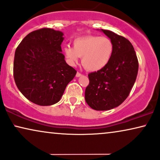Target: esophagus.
Returning <instances> with one entry per match:
<instances>
[{
	"label": "esophagus",
	"mask_w": 160,
	"mask_h": 160,
	"mask_svg": "<svg viewBox=\"0 0 160 160\" xmlns=\"http://www.w3.org/2000/svg\"><path fill=\"white\" fill-rule=\"evenodd\" d=\"M81 76H82V73H80V72H76V77H80Z\"/></svg>",
	"instance_id": "1"
}]
</instances>
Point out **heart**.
Masks as SVG:
<instances>
[{"label":"heart","instance_id":"1","mask_svg":"<svg viewBox=\"0 0 160 160\" xmlns=\"http://www.w3.org/2000/svg\"><path fill=\"white\" fill-rule=\"evenodd\" d=\"M114 45L106 37L86 36L74 39L73 48L65 47L64 53L70 65H75L82 57L84 67L90 71H98L108 65L112 57Z\"/></svg>","mask_w":160,"mask_h":160}]
</instances>
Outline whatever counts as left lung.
<instances>
[{"mask_svg": "<svg viewBox=\"0 0 160 160\" xmlns=\"http://www.w3.org/2000/svg\"><path fill=\"white\" fill-rule=\"evenodd\" d=\"M114 45L112 57L103 69L89 73L85 101L95 110H109L121 105L129 95L138 72L133 45L125 37L101 29Z\"/></svg>", "mask_w": 160, "mask_h": 160, "instance_id": "1", "label": "left lung"}]
</instances>
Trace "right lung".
Here are the masks:
<instances>
[{
	"label": "right lung",
	"mask_w": 160,
	"mask_h": 160,
	"mask_svg": "<svg viewBox=\"0 0 160 160\" xmlns=\"http://www.w3.org/2000/svg\"><path fill=\"white\" fill-rule=\"evenodd\" d=\"M63 35L52 28L34 31L24 37L15 51L14 82L22 94L37 105L59 102L76 74L62 53Z\"/></svg>",
	"instance_id": "1"
}]
</instances>
